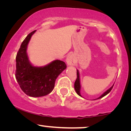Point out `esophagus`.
<instances>
[{
    "instance_id": "obj_1",
    "label": "esophagus",
    "mask_w": 131,
    "mask_h": 131,
    "mask_svg": "<svg viewBox=\"0 0 131 131\" xmlns=\"http://www.w3.org/2000/svg\"><path fill=\"white\" fill-rule=\"evenodd\" d=\"M66 62H67L68 65L73 66L75 64V59L72 55H69L66 59Z\"/></svg>"
}]
</instances>
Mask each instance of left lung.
<instances>
[{"mask_svg":"<svg viewBox=\"0 0 131 131\" xmlns=\"http://www.w3.org/2000/svg\"><path fill=\"white\" fill-rule=\"evenodd\" d=\"M114 85L112 86V87L110 88V89H108V90L107 91H105V92L103 94H102L101 96H100L99 98H98L97 99H100V98H101L102 97H103V96H104L108 94L109 92H110L111 91H112V89H113V87ZM74 89L75 90H76L77 94H78L79 95L82 96L81 95H80V78H79V71L77 70V78H76V81L74 82Z\"/></svg>","mask_w":131,"mask_h":131,"instance_id":"left-lung-1","label":"left lung"}]
</instances>
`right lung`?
I'll use <instances>...</instances> for the list:
<instances>
[{
  "mask_svg": "<svg viewBox=\"0 0 131 131\" xmlns=\"http://www.w3.org/2000/svg\"><path fill=\"white\" fill-rule=\"evenodd\" d=\"M35 31L28 35L16 56L15 78L25 94L32 97L46 95L54 88L55 82L67 66L62 61L55 60L44 67H34L27 54L28 42Z\"/></svg>",
  "mask_w": 131,
  "mask_h": 131,
  "instance_id": "1",
  "label": "right lung"
}]
</instances>
